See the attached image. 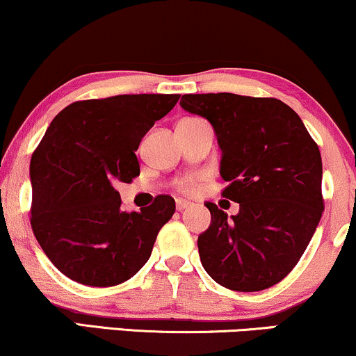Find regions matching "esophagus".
Listing matches in <instances>:
<instances>
[{
	"label": "esophagus",
	"mask_w": 356,
	"mask_h": 356,
	"mask_svg": "<svg viewBox=\"0 0 356 356\" xmlns=\"http://www.w3.org/2000/svg\"><path fill=\"white\" fill-rule=\"evenodd\" d=\"M192 207V202H188L186 199H177L175 200V209H177L179 211L186 210V209H191Z\"/></svg>",
	"instance_id": "1"
}]
</instances>
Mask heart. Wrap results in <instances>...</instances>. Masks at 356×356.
<instances>
[{
    "mask_svg": "<svg viewBox=\"0 0 356 356\" xmlns=\"http://www.w3.org/2000/svg\"><path fill=\"white\" fill-rule=\"evenodd\" d=\"M184 120H193V118H184ZM197 184H199V177L197 175H186V177L179 179L177 188L182 192H192L195 191Z\"/></svg>",
    "mask_w": 356,
    "mask_h": 356,
    "instance_id": "b5f03b06",
    "label": "heart"
}]
</instances>
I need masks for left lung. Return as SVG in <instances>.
<instances>
[{
    "label": "left lung",
    "instance_id": "left-lung-1",
    "mask_svg": "<svg viewBox=\"0 0 356 356\" xmlns=\"http://www.w3.org/2000/svg\"><path fill=\"white\" fill-rule=\"evenodd\" d=\"M181 106L207 118L222 149L228 218L207 202L211 223L199 235L202 266L220 286L254 292L282 281L321 222L322 157L299 115L277 98L191 93Z\"/></svg>",
    "mask_w": 356,
    "mask_h": 356
}]
</instances>
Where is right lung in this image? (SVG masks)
Masks as SVG:
<instances>
[{
	"mask_svg": "<svg viewBox=\"0 0 356 356\" xmlns=\"http://www.w3.org/2000/svg\"><path fill=\"white\" fill-rule=\"evenodd\" d=\"M179 95L139 93L75 102L52 120L31 157V227L62 274L92 287L131 279L149 259L175 211L157 195L141 211L121 210L118 182L139 175L134 151Z\"/></svg>",
	"mask_w": 356,
	"mask_h": 356,
	"instance_id": "1",
	"label": "right lung"
}]
</instances>
